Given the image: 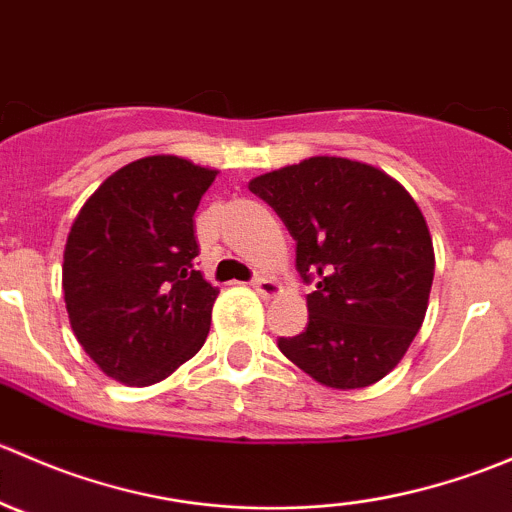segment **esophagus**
Listing matches in <instances>:
<instances>
[{
  "mask_svg": "<svg viewBox=\"0 0 512 512\" xmlns=\"http://www.w3.org/2000/svg\"><path fill=\"white\" fill-rule=\"evenodd\" d=\"M252 287H255L257 294H262V297H275V294L280 292V285L267 275H257L255 280H252Z\"/></svg>",
  "mask_w": 512,
  "mask_h": 512,
  "instance_id": "1",
  "label": "esophagus"
}]
</instances>
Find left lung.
<instances>
[{
  "label": "left lung",
  "instance_id": "left-lung-1",
  "mask_svg": "<svg viewBox=\"0 0 512 512\" xmlns=\"http://www.w3.org/2000/svg\"><path fill=\"white\" fill-rule=\"evenodd\" d=\"M297 242V272L314 282L309 322L277 347L329 389L384 379L421 329L433 242L404 185L359 160L314 156L250 180Z\"/></svg>",
  "mask_w": 512,
  "mask_h": 512
}]
</instances>
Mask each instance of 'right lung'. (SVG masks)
<instances>
[{
    "instance_id": "1",
    "label": "right lung",
    "mask_w": 512,
    "mask_h": 512,
    "mask_svg": "<svg viewBox=\"0 0 512 512\" xmlns=\"http://www.w3.org/2000/svg\"><path fill=\"white\" fill-rule=\"evenodd\" d=\"M215 175L178 156L133 160L71 225L61 267L71 329L121 384L163 381L208 339L220 289L193 267V215Z\"/></svg>"
}]
</instances>
